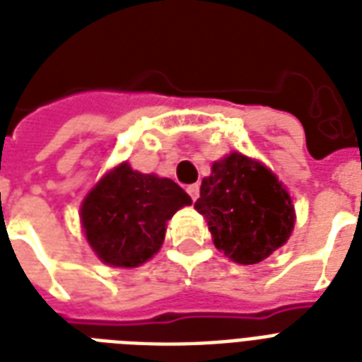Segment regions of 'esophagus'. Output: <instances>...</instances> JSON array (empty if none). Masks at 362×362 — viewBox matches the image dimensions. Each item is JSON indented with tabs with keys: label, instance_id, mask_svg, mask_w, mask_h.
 Returning a JSON list of instances; mask_svg holds the SVG:
<instances>
[{
	"label": "esophagus",
	"instance_id": "34e87169",
	"mask_svg": "<svg viewBox=\"0 0 362 362\" xmlns=\"http://www.w3.org/2000/svg\"><path fill=\"white\" fill-rule=\"evenodd\" d=\"M199 192H201V187H199V184H192V186H187V193H189V197H192V201H197Z\"/></svg>",
	"mask_w": 362,
	"mask_h": 362
}]
</instances>
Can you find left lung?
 I'll use <instances>...</instances> for the list:
<instances>
[{
    "instance_id": "left-lung-1",
    "label": "left lung",
    "mask_w": 362,
    "mask_h": 362,
    "mask_svg": "<svg viewBox=\"0 0 362 362\" xmlns=\"http://www.w3.org/2000/svg\"><path fill=\"white\" fill-rule=\"evenodd\" d=\"M195 210L214 246L238 264H255L281 247L295 227L291 197L272 170L238 152L212 165Z\"/></svg>"
}]
</instances>
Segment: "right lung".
Returning <instances> with one entry per match:
<instances>
[{
	"label": "right lung",
	"mask_w": 362,
	"mask_h": 362,
	"mask_svg": "<svg viewBox=\"0 0 362 362\" xmlns=\"http://www.w3.org/2000/svg\"><path fill=\"white\" fill-rule=\"evenodd\" d=\"M192 197L176 182L142 175L129 163L109 170L81 206L88 244L110 267L133 269L159 252L167 221Z\"/></svg>",
	"instance_id": "obj_1"
}]
</instances>
